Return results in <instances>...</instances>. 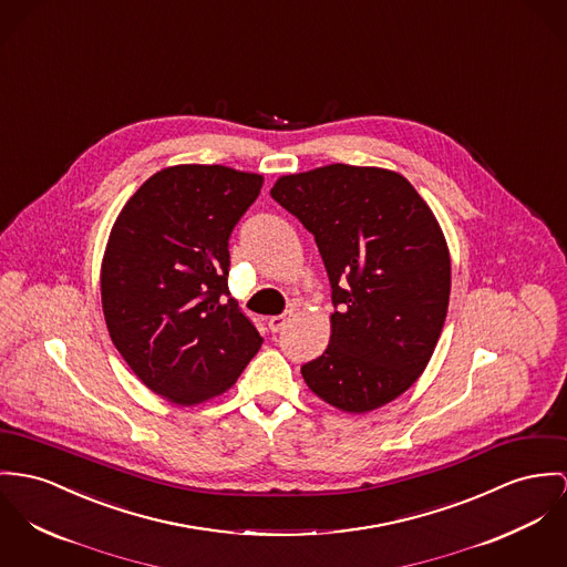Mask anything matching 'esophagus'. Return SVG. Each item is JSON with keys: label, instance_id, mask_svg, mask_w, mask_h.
Here are the masks:
<instances>
[{"label": "esophagus", "instance_id": "1", "mask_svg": "<svg viewBox=\"0 0 567 567\" xmlns=\"http://www.w3.org/2000/svg\"><path fill=\"white\" fill-rule=\"evenodd\" d=\"M291 317H293L291 310H287V312H282V315H274V317L267 319V326H269L271 332H280L282 328H287V323L291 321Z\"/></svg>", "mask_w": 567, "mask_h": 567}]
</instances>
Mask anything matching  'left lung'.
I'll list each match as a JSON object with an SVG mask.
<instances>
[{
    "instance_id": "8db88e82",
    "label": "left lung",
    "mask_w": 567,
    "mask_h": 567,
    "mask_svg": "<svg viewBox=\"0 0 567 567\" xmlns=\"http://www.w3.org/2000/svg\"><path fill=\"white\" fill-rule=\"evenodd\" d=\"M269 194L315 235L337 306L306 386L349 414L391 403L425 371L446 319L451 257L434 212L375 166L280 176Z\"/></svg>"
}]
</instances>
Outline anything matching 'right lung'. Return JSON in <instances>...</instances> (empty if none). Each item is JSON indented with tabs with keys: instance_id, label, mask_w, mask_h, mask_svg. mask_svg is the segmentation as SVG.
Masks as SVG:
<instances>
[{
	"instance_id": "add662e5",
	"label": "right lung",
	"mask_w": 567,
	"mask_h": 567,
	"mask_svg": "<svg viewBox=\"0 0 567 567\" xmlns=\"http://www.w3.org/2000/svg\"><path fill=\"white\" fill-rule=\"evenodd\" d=\"M262 175L178 164L146 178L114 221L101 261L112 343L137 380L175 405L228 391L261 334L228 298V237Z\"/></svg>"
}]
</instances>
